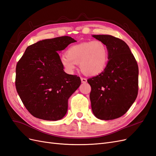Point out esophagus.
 Masks as SVG:
<instances>
[{
	"mask_svg": "<svg viewBox=\"0 0 156 156\" xmlns=\"http://www.w3.org/2000/svg\"><path fill=\"white\" fill-rule=\"evenodd\" d=\"M81 81L82 83H86L87 82V79L86 78L81 77Z\"/></svg>",
	"mask_w": 156,
	"mask_h": 156,
	"instance_id": "esophagus-1",
	"label": "esophagus"
}]
</instances>
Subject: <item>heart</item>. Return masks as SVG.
I'll return each mask as SVG.
<instances>
[{
    "mask_svg": "<svg viewBox=\"0 0 156 156\" xmlns=\"http://www.w3.org/2000/svg\"><path fill=\"white\" fill-rule=\"evenodd\" d=\"M108 61V50L100 41H86L70 46L60 63L69 73H73L80 64L82 72L95 76L103 72Z\"/></svg>",
    "mask_w": 156,
    "mask_h": 156,
    "instance_id": "obj_1",
    "label": "heart"
}]
</instances>
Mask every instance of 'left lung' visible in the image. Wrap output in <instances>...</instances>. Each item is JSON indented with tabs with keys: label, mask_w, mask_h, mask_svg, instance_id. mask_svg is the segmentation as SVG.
Returning <instances> with one entry per match:
<instances>
[{
	"label": "left lung",
	"mask_w": 156,
	"mask_h": 156,
	"mask_svg": "<svg viewBox=\"0 0 156 156\" xmlns=\"http://www.w3.org/2000/svg\"><path fill=\"white\" fill-rule=\"evenodd\" d=\"M108 50V61L99 75L87 80L91 86V109L100 119L122 116L134 103L139 90V67L134 55L122 40L111 35H93Z\"/></svg>",
	"instance_id": "1"
}]
</instances>
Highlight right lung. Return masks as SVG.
<instances>
[{
    "label": "right lung",
    "mask_w": 156,
    "mask_h": 156,
    "mask_svg": "<svg viewBox=\"0 0 156 156\" xmlns=\"http://www.w3.org/2000/svg\"><path fill=\"white\" fill-rule=\"evenodd\" d=\"M75 42L68 36L43 40L27 48L17 62L16 90L34 117L57 121L67 112L68 100L81 80L65 72L57 51Z\"/></svg>",
    "instance_id": "add662e5"
}]
</instances>
